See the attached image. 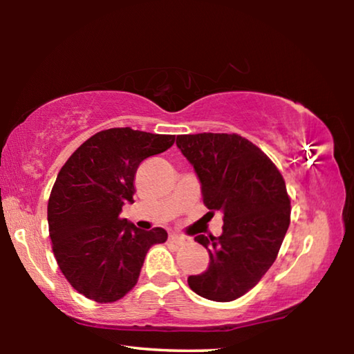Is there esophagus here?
Returning a JSON list of instances; mask_svg holds the SVG:
<instances>
[{"instance_id":"obj_1","label":"esophagus","mask_w":354,"mask_h":354,"mask_svg":"<svg viewBox=\"0 0 354 354\" xmlns=\"http://www.w3.org/2000/svg\"><path fill=\"white\" fill-rule=\"evenodd\" d=\"M169 241H170L171 243H175V245H181V243L184 242V237L176 234V232H170V234H169Z\"/></svg>"}]
</instances>
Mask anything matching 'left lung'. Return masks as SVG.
Wrapping results in <instances>:
<instances>
[{
    "label": "left lung",
    "instance_id": "8db88e82",
    "mask_svg": "<svg viewBox=\"0 0 354 354\" xmlns=\"http://www.w3.org/2000/svg\"><path fill=\"white\" fill-rule=\"evenodd\" d=\"M176 145L198 176L209 214L220 211L225 221L221 236L195 237L209 267L187 283L203 298L232 301L277 259L290 223L286 183L267 154L237 134H185Z\"/></svg>",
    "mask_w": 354,
    "mask_h": 354
}]
</instances>
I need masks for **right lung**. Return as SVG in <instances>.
Masks as SVG:
<instances>
[{"instance_id":"1","label":"right lung","mask_w":354,"mask_h":354,"mask_svg":"<svg viewBox=\"0 0 354 354\" xmlns=\"http://www.w3.org/2000/svg\"><path fill=\"white\" fill-rule=\"evenodd\" d=\"M175 136L131 128L101 131L70 156L48 201V226L57 266L84 297L98 303L123 298L139 279L148 250L167 241L164 227L139 230L120 218L134 203L143 159L169 149Z\"/></svg>"}]
</instances>
